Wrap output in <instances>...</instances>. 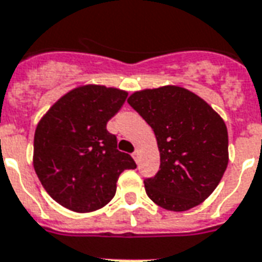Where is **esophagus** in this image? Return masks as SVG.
I'll return each instance as SVG.
<instances>
[{"instance_id":"34e87169","label":"esophagus","mask_w":262,"mask_h":262,"mask_svg":"<svg viewBox=\"0 0 262 262\" xmlns=\"http://www.w3.org/2000/svg\"><path fill=\"white\" fill-rule=\"evenodd\" d=\"M133 157H134V160L138 161V159H139V150H138V149H137V150L133 153Z\"/></svg>"}]
</instances>
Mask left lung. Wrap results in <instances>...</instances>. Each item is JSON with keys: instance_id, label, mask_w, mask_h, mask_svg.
I'll return each instance as SVG.
<instances>
[{"instance_id": "1", "label": "left lung", "mask_w": 262, "mask_h": 262, "mask_svg": "<svg viewBox=\"0 0 262 262\" xmlns=\"http://www.w3.org/2000/svg\"><path fill=\"white\" fill-rule=\"evenodd\" d=\"M129 106L152 127L160 168L146 194L170 211H186L213 193L228 166V131L213 107L174 85L134 92Z\"/></svg>"}]
</instances>
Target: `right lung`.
<instances>
[{
    "instance_id": "right-lung-1",
    "label": "right lung",
    "mask_w": 262,
    "mask_h": 262,
    "mask_svg": "<svg viewBox=\"0 0 262 262\" xmlns=\"http://www.w3.org/2000/svg\"><path fill=\"white\" fill-rule=\"evenodd\" d=\"M127 92L84 85L68 92L47 112L34 134L35 174L55 202L90 213L113 199L124 170L137 168L117 149L106 124L121 109Z\"/></svg>"
}]
</instances>
